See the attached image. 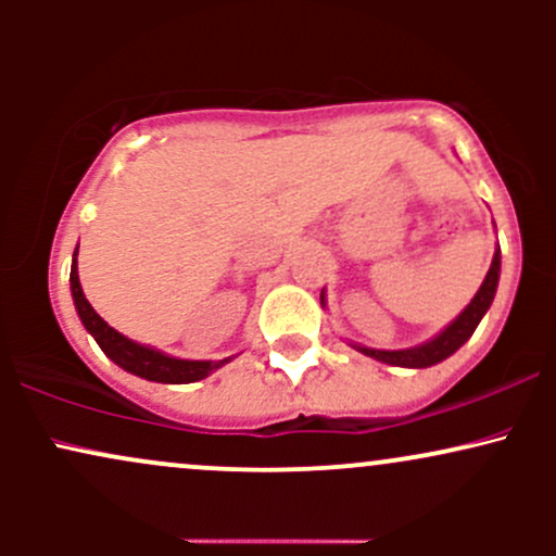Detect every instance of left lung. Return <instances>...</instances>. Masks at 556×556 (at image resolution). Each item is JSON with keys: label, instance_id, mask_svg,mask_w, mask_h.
<instances>
[{"label": "left lung", "instance_id": "8db88e82", "mask_svg": "<svg viewBox=\"0 0 556 556\" xmlns=\"http://www.w3.org/2000/svg\"><path fill=\"white\" fill-rule=\"evenodd\" d=\"M500 264H502L500 251H496L494 261H491L489 266L486 279H483L481 290L476 292V298L470 300L468 308H465L463 314L442 331V334L433 337L431 342L418 344V348H410V350H371V348H358V344H355V348H358L363 355H368V358L389 363V366H405V368H426V366H433V363H442L444 358H450L455 350H460L463 344L470 340V334L476 331L478 321H481L483 314L489 311L491 300H494L496 285H500ZM321 305H324V292H321Z\"/></svg>", "mask_w": 556, "mask_h": 556}]
</instances>
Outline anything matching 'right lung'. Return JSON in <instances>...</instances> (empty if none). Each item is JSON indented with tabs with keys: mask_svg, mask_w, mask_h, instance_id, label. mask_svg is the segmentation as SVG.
I'll return each mask as SVG.
<instances>
[{
	"mask_svg": "<svg viewBox=\"0 0 556 556\" xmlns=\"http://www.w3.org/2000/svg\"><path fill=\"white\" fill-rule=\"evenodd\" d=\"M78 256V251H75ZM70 287H73V300L75 308H78V316L83 321V327L93 334V340L99 342V348L104 350L110 358L117 363L119 368L125 371L140 376V379L149 381H162V384H190V381L203 379L214 371V368L225 366V361H180V358H169V355L159 353V350L143 348V344L127 340V337L119 334L117 329H112L110 324L104 321L96 311L91 308L86 295H83V287L78 279V261L73 258V271H70Z\"/></svg>",
	"mask_w": 556,
	"mask_h": 556,
	"instance_id": "obj_1",
	"label": "right lung"
}]
</instances>
